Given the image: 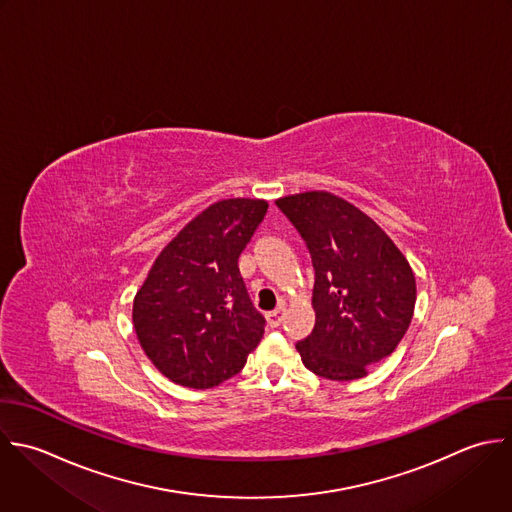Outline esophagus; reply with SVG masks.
<instances>
[{"instance_id":"1","label":"esophagus","mask_w":512,"mask_h":512,"mask_svg":"<svg viewBox=\"0 0 512 512\" xmlns=\"http://www.w3.org/2000/svg\"><path fill=\"white\" fill-rule=\"evenodd\" d=\"M283 315H285V307H283V305L277 307L275 311L267 313V323H269V327H279L281 321H283Z\"/></svg>"}]
</instances>
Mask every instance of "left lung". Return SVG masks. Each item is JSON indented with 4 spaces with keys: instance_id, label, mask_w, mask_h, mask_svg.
Wrapping results in <instances>:
<instances>
[{
    "instance_id": "8db88e82",
    "label": "left lung",
    "mask_w": 512,
    "mask_h": 512,
    "mask_svg": "<svg viewBox=\"0 0 512 512\" xmlns=\"http://www.w3.org/2000/svg\"><path fill=\"white\" fill-rule=\"evenodd\" d=\"M275 203L305 239L315 269V327L295 345L303 365L329 381L365 377L411 325L417 283L407 257L367 213L329 191Z\"/></svg>"
}]
</instances>
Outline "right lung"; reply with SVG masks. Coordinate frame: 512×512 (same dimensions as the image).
Masks as SVG:
<instances>
[{
  "instance_id": "obj_1",
  "label": "right lung",
  "mask_w": 512,
  "mask_h": 512,
  "mask_svg": "<svg viewBox=\"0 0 512 512\" xmlns=\"http://www.w3.org/2000/svg\"><path fill=\"white\" fill-rule=\"evenodd\" d=\"M265 199H221L157 255L133 299V329L169 381L211 389L237 375L265 333L239 255L263 221Z\"/></svg>"
}]
</instances>
